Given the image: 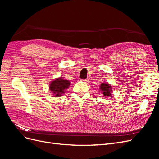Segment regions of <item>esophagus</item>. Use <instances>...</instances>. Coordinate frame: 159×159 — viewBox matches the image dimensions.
Masks as SVG:
<instances>
[{
    "instance_id": "1",
    "label": "esophagus",
    "mask_w": 159,
    "mask_h": 159,
    "mask_svg": "<svg viewBox=\"0 0 159 159\" xmlns=\"http://www.w3.org/2000/svg\"><path fill=\"white\" fill-rule=\"evenodd\" d=\"M83 81H84L85 83H88L89 82V79H85V80H82Z\"/></svg>"
}]
</instances>
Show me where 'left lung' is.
<instances>
[{"label":"left lung","instance_id":"obj_1","mask_svg":"<svg viewBox=\"0 0 159 159\" xmlns=\"http://www.w3.org/2000/svg\"><path fill=\"white\" fill-rule=\"evenodd\" d=\"M100 89L102 91L103 95V96H105V97H107V96H109L112 91L111 86L109 84L103 83L101 84Z\"/></svg>","mask_w":159,"mask_h":159}]
</instances>
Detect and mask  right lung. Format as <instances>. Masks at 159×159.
Masks as SVG:
<instances>
[{
  "instance_id": "obj_1",
  "label": "right lung",
  "mask_w": 159,
  "mask_h": 159,
  "mask_svg": "<svg viewBox=\"0 0 159 159\" xmlns=\"http://www.w3.org/2000/svg\"><path fill=\"white\" fill-rule=\"evenodd\" d=\"M70 85V82L68 80L59 78L52 81L50 84L49 88L50 90L55 97H58V96H61L62 93H64V90L68 88Z\"/></svg>"
}]
</instances>
